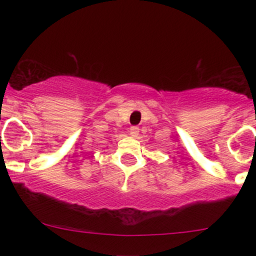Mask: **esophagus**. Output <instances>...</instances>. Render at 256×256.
Returning a JSON list of instances; mask_svg holds the SVG:
<instances>
[{
	"label": "esophagus",
	"mask_w": 256,
	"mask_h": 256,
	"mask_svg": "<svg viewBox=\"0 0 256 256\" xmlns=\"http://www.w3.org/2000/svg\"><path fill=\"white\" fill-rule=\"evenodd\" d=\"M138 134H140V128L137 126H131L130 128V134L132 137H137Z\"/></svg>",
	"instance_id": "34e87169"
}]
</instances>
